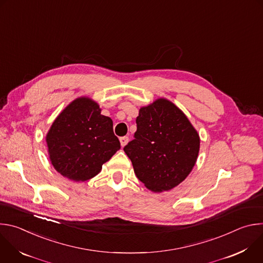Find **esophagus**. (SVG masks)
<instances>
[{
  "label": "esophagus",
  "instance_id": "1",
  "mask_svg": "<svg viewBox=\"0 0 263 263\" xmlns=\"http://www.w3.org/2000/svg\"><path fill=\"white\" fill-rule=\"evenodd\" d=\"M120 141H121V145L125 146L128 143V141H129V137L128 136H123V137L120 138Z\"/></svg>",
  "mask_w": 263,
  "mask_h": 263
}]
</instances>
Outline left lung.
<instances>
[{"instance_id":"8db88e82","label":"left lung","mask_w":263,"mask_h":263,"mask_svg":"<svg viewBox=\"0 0 263 263\" xmlns=\"http://www.w3.org/2000/svg\"><path fill=\"white\" fill-rule=\"evenodd\" d=\"M136 125L134 139L124 147L136 177L155 193L174 189L196 164L198 132L183 112L165 99L140 108Z\"/></svg>"}]
</instances>
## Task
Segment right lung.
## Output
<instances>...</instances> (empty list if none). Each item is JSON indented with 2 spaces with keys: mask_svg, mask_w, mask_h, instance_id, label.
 I'll return each instance as SVG.
<instances>
[{
  "mask_svg": "<svg viewBox=\"0 0 263 263\" xmlns=\"http://www.w3.org/2000/svg\"><path fill=\"white\" fill-rule=\"evenodd\" d=\"M47 143L55 170L76 182L98 175L121 148L112 120L102 116L99 105L88 98L72 101L61 112L47 134Z\"/></svg>",
  "mask_w": 263,
  "mask_h": 263,
  "instance_id": "right-lung-1",
  "label": "right lung"
}]
</instances>
